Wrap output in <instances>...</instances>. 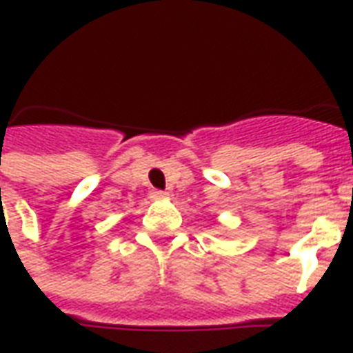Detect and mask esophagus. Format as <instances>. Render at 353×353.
<instances>
[{
	"instance_id": "34e87169",
	"label": "esophagus",
	"mask_w": 353,
	"mask_h": 353,
	"mask_svg": "<svg viewBox=\"0 0 353 353\" xmlns=\"http://www.w3.org/2000/svg\"><path fill=\"white\" fill-rule=\"evenodd\" d=\"M151 199H154V200H164V199H168V192H164V191H153V192H151Z\"/></svg>"
}]
</instances>
